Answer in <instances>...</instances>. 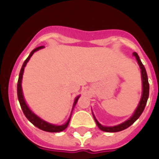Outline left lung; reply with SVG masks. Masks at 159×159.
Returning a JSON list of instances; mask_svg holds the SVG:
<instances>
[{
  "label": "left lung",
  "instance_id": "left-lung-1",
  "mask_svg": "<svg viewBox=\"0 0 159 159\" xmlns=\"http://www.w3.org/2000/svg\"><path fill=\"white\" fill-rule=\"evenodd\" d=\"M134 56L136 58L137 62L139 64V66L140 67V71H141V78H142V88H143V91H142V96H141V99H140V103H139V106L137 107L136 111H134V113L132 117H130L129 119L127 120L126 122L121 123L119 125H117V126L113 127H105L102 126L98 121L96 120V118L94 117V120L96 122L97 126L99 127V129L102 131H105V132H111V133H114V132H118V131H122V130L125 129L127 128H129L130 125H132L135 121H136L140 116L141 115V113L143 112L144 109H145V107L147 105V99H148V96H149V83H148V78H147V71H146V69L144 67L143 64L140 61L139 56L137 54V52H134Z\"/></svg>",
  "mask_w": 159,
  "mask_h": 159
}]
</instances>
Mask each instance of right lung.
<instances>
[{
    "mask_svg": "<svg viewBox=\"0 0 159 159\" xmlns=\"http://www.w3.org/2000/svg\"><path fill=\"white\" fill-rule=\"evenodd\" d=\"M42 48H44V46H41V47H38V48H35L34 50H32V52L30 53L29 57L25 59V61L24 64H23L22 68H21V70H20V72H19V80H18V87H17L18 99H19L20 107H21V108H22V111H23V112H24V114H25V117H27V119L29 120L30 123H33L35 126L37 127V128L43 130V131H46V132H52V133H54V132H61V131L65 130L66 128H67L68 124H69L70 117L69 120L66 122V123H65L64 125H60V126H57V125H53V124H51V123H47V122H45V121H43V120L41 119L40 117H37L36 115H35L30 110L29 107H27L25 101L24 96H23L22 88H21V82H22L23 73H24L25 67L26 64H27V62L29 61L30 59V57L32 56L33 53L36 52V51H37V50ZM78 99H79V96H77L76 98L75 102H74V106L76 104ZM74 106H73V107H74Z\"/></svg>",
    "mask_w": 159,
    "mask_h": 159,
    "instance_id": "1",
    "label": "right lung"
}]
</instances>
